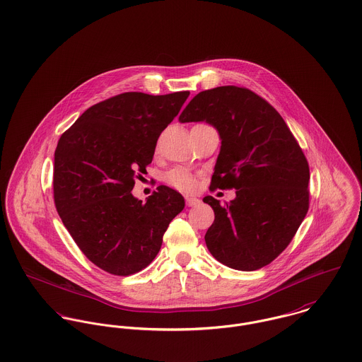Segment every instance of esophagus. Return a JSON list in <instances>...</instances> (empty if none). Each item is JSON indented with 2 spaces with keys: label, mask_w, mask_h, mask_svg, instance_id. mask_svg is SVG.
Listing matches in <instances>:
<instances>
[{
  "label": "esophagus",
  "mask_w": 362,
  "mask_h": 362,
  "mask_svg": "<svg viewBox=\"0 0 362 362\" xmlns=\"http://www.w3.org/2000/svg\"><path fill=\"white\" fill-rule=\"evenodd\" d=\"M201 201L199 199H196V197H192V196H187L186 197V204L189 205V206H196V205H199Z\"/></svg>",
  "instance_id": "1"
}]
</instances>
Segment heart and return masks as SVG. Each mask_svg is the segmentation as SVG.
<instances>
[{
    "instance_id": "b5f03b06",
    "label": "heart",
    "mask_w": 362,
    "mask_h": 362,
    "mask_svg": "<svg viewBox=\"0 0 362 362\" xmlns=\"http://www.w3.org/2000/svg\"><path fill=\"white\" fill-rule=\"evenodd\" d=\"M163 180L169 186H172V187H175V189H177L180 192H192L196 187L194 176L189 170H186L183 168H173V169H170L169 172L165 173Z\"/></svg>"
}]
</instances>
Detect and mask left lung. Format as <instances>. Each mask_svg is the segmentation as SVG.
<instances>
[{"label": "left lung", "mask_w": 362, "mask_h": 362, "mask_svg": "<svg viewBox=\"0 0 362 362\" xmlns=\"http://www.w3.org/2000/svg\"><path fill=\"white\" fill-rule=\"evenodd\" d=\"M179 121L216 127L222 146L209 189H236L205 233L209 252L238 271L271 264L293 240L310 206V166L279 112L254 91L221 86L199 93Z\"/></svg>", "instance_id": "8db88e82"}]
</instances>
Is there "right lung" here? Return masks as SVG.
I'll return each mask as SVG.
<instances>
[{
  "label": "right lung",
  "mask_w": 362,
  "mask_h": 362,
  "mask_svg": "<svg viewBox=\"0 0 362 362\" xmlns=\"http://www.w3.org/2000/svg\"><path fill=\"white\" fill-rule=\"evenodd\" d=\"M189 94L122 93L84 111L58 141L57 211L81 252L111 275L129 276L150 265L170 221L185 208L182 194L168 186L146 202L132 190Z\"/></svg>",
  "instance_id": "1"
}]
</instances>
